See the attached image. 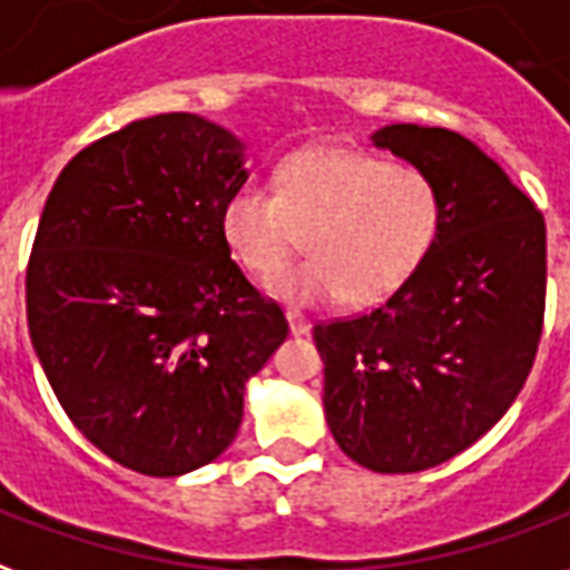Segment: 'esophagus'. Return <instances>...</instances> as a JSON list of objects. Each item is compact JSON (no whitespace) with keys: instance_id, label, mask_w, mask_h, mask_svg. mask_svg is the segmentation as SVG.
Instances as JSON below:
<instances>
[{"instance_id":"esophagus-1","label":"esophagus","mask_w":570,"mask_h":570,"mask_svg":"<svg viewBox=\"0 0 570 570\" xmlns=\"http://www.w3.org/2000/svg\"><path fill=\"white\" fill-rule=\"evenodd\" d=\"M285 318H288V327H291V334H294V336L309 334V327H313L309 322H306V318H303V315H297V313H288Z\"/></svg>"}]
</instances>
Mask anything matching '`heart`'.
Segmentation results:
<instances>
[{
    "label": "heart",
    "instance_id": "obj_1",
    "mask_svg": "<svg viewBox=\"0 0 570 570\" xmlns=\"http://www.w3.org/2000/svg\"><path fill=\"white\" fill-rule=\"evenodd\" d=\"M440 224L443 194L425 169L336 145L294 151L276 194L243 185L222 209L224 243L255 279L276 276L306 234L313 257L269 285L297 306L392 297L425 264Z\"/></svg>",
    "mask_w": 570,
    "mask_h": 570
}]
</instances>
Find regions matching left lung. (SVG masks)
<instances>
[{
    "label": "left lung",
    "mask_w": 570,
    "mask_h": 570,
    "mask_svg": "<svg viewBox=\"0 0 570 570\" xmlns=\"http://www.w3.org/2000/svg\"><path fill=\"white\" fill-rule=\"evenodd\" d=\"M371 139L438 181L440 236L389 301L313 336L340 450L376 473H416L476 443L525 385L543 327L547 224L459 132L389 124Z\"/></svg>",
    "instance_id": "obj_1"
}]
</instances>
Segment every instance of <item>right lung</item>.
Wrapping results in <instances>:
<instances>
[{"instance_id": "add662e5", "label": "right lung", "mask_w": 570, "mask_h": 570, "mask_svg": "<svg viewBox=\"0 0 570 570\" xmlns=\"http://www.w3.org/2000/svg\"><path fill=\"white\" fill-rule=\"evenodd\" d=\"M245 178L234 132L169 111L75 154L41 209L32 348L72 425L145 476L218 459L245 382L288 336L222 236L224 199Z\"/></svg>"}]
</instances>
